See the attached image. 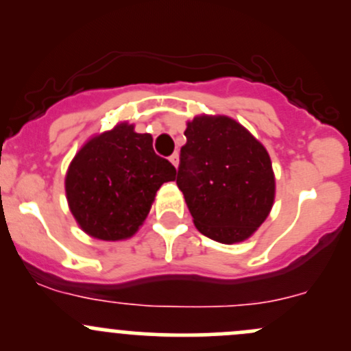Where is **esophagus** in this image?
I'll list each match as a JSON object with an SVG mask.
<instances>
[{
    "mask_svg": "<svg viewBox=\"0 0 351 351\" xmlns=\"http://www.w3.org/2000/svg\"><path fill=\"white\" fill-rule=\"evenodd\" d=\"M169 161H171V165L175 166H178V161H180V156H178V153H173L171 156H169Z\"/></svg>",
    "mask_w": 351,
    "mask_h": 351,
    "instance_id": "esophagus-1",
    "label": "esophagus"
}]
</instances>
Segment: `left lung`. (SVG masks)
Wrapping results in <instances>:
<instances>
[{"label": "left lung", "instance_id": "1", "mask_svg": "<svg viewBox=\"0 0 351 351\" xmlns=\"http://www.w3.org/2000/svg\"><path fill=\"white\" fill-rule=\"evenodd\" d=\"M175 180L197 229L214 241L250 238L270 214L275 178L267 149L229 117H195Z\"/></svg>", "mask_w": 351, "mask_h": 351}]
</instances>
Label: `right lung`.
Returning <instances> with one entry per match:
<instances>
[{"instance_id": "right-lung-1", "label": "right lung", "mask_w": 351, "mask_h": 351, "mask_svg": "<svg viewBox=\"0 0 351 351\" xmlns=\"http://www.w3.org/2000/svg\"><path fill=\"white\" fill-rule=\"evenodd\" d=\"M175 175V166L154 153L151 134L120 123L74 156L66 176L67 202L84 232L119 241L139 229L159 186Z\"/></svg>"}]
</instances>
